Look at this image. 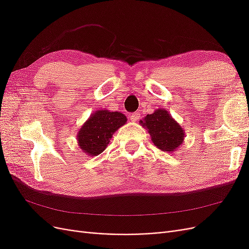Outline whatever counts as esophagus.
<instances>
[{
	"mask_svg": "<svg viewBox=\"0 0 249 249\" xmlns=\"http://www.w3.org/2000/svg\"><path fill=\"white\" fill-rule=\"evenodd\" d=\"M129 117H130V119L132 120L133 123H136V122H138V119L140 118V113L139 112H135V113H133V114H131Z\"/></svg>",
	"mask_w": 249,
	"mask_h": 249,
	"instance_id": "34e87169",
	"label": "esophagus"
}]
</instances>
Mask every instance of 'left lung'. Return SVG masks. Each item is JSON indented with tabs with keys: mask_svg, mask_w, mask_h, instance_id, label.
Returning <instances> with one entry per match:
<instances>
[{
	"mask_svg": "<svg viewBox=\"0 0 249 249\" xmlns=\"http://www.w3.org/2000/svg\"><path fill=\"white\" fill-rule=\"evenodd\" d=\"M139 123L147 130L153 143L162 152L173 153L183 144L185 131L166 109H157Z\"/></svg>",
	"mask_w": 249,
	"mask_h": 249,
	"instance_id": "obj_1",
	"label": "left lung"
}]
</instances>
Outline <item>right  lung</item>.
I'll return each instance as SVG.
<instances>
[{
	"mask_svg": "<svg viewBox=\"0 0 249 249\" xmlns=\"http://www.w3.org/2000/svg\"><path fill=\"white\" fill-rule=\"evenodd\" d=\"M126 117L120 112L107 109L94 111L83 124L77 134L79 147L86 155L95 157L102 154L119 127L125 124Z\"/></svg>",
	"mask_w": 249,
	"mask_h": 249,
	"instance_id": "add662e5",
	"label": "right lung"
}]
</instances>
